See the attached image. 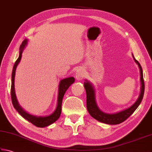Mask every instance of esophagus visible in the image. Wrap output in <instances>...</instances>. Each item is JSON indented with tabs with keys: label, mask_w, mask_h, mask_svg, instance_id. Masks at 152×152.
Masks as SVG:
<instances>
[{
	"label": "esophagus",
	"mask_w": 152,
	"mask_h": 152,
	"mask_svg": "<svg viewBox=\"0 0 152 152\" xmlns=\"http://www.w3.org/2000/svg\"><path fill=\"white\" fill-rule=\"evenodd\" d=\"M86 76L85 71L81 67H79L75 71V77L77 80L79 81H81V80L83 79Z\"/></svg>",
	"instance_id": "obj_1"
}]
</instances>
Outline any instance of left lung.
I'll use <instances>...</instances> for the list:
<instances>
[{
	"instance_id": "1",
	"label": "left lung",
	"mask_w": 152,
	"mask_h": 152,
	"mask_svg": "<svg viewBox=\"0 0 152 152\" xmlns=\"http://www.w3.org/2000/svg\"><path fill=\"white\" fill-rule=\"evenodd\" d=\"M132 56L134 61L138 64L140 68L141 91H140V94L138 100H137L134 104L132 105L130 107L126 108V109L114 114H107L103 113V112L99 109L98 106L96 104L95 101V93H94L93 86L89 82H88L87 80H85L86 82H85L84 83V87L86 91V94H87V110L88 113L90 114V115L98 121L105 123V124H121V123L125 121L128 117H130L134 113V112L136 110V108L138 107V106L141 103L143 96H144L145 88L144 77H143V71L140 63L134 58L133 55Z\"/></svg>"
}]
</instances>
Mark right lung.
<instances>
[{
	"instance_id": "add662e5",
	"label": "right lung",
	"mask_w": 152,
	"mask_h": 152,
	"mask_svg": "<svg viewBox=\"0 0 152 152\" xmlns=\"http://www.w3.org/2000/svg\"><path fill=\"white\" fill-rule=\"evenodd\" d=\"M27 43V39H24V40L22 42L20 47L19 57L14 65L12 73V80H11V81H12V85H11V99H12V102L14 108H15L17 112L20 114L23 118H24L26 120H27L28 121H29L31 124L35 125L37 127L44 128L53 124V122H55L59 118L60 114H61V104L63 98H64L65 91L68 89V88L70 87V85L71 84H73L74 81H75V78L71 77H68V78L66 79H64L60 81L59 85L58 105H57V107L55 111H54L52 114L47 116H36L31 115V114L27 113L26 112L23 110L20 107V106L19 105L16 99L15 90H14V77H15L16 69L17 65H18L19 62L20 61L22 51L24 50V48H25L26 45Z\"/></svg>"
}]
</instances>
